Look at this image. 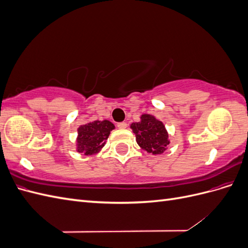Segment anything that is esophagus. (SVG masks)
Returning <instances> with one entry per match:
<instances>
[{
    "mask_svg": "<svg viewBox=\"0 0 248 248\" xmlns=\"http://www.w3.org/2000/svg\"><path fill=\"white\" fill-rule=\"evenodd\" d=\"M117 126H118V128H120V129H124L127 127V124L125 122H120V123L117 124Z\"/></svg>",
    "mask_w": 248,
    "mask_h": 248,
    "instance_id": "34e87169",
    "label": "esophagus"
}]
</instances>
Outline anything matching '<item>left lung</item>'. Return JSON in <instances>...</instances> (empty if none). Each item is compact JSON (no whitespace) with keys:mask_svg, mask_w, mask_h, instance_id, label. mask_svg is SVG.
Segmentation results:
<instances>
[{"mask_svg":"<svg viewBox=\"0 0 248 248\" xmlns=\"http://www.w3.org/2000/svg\"><path fill=\"white\" fill-rule=\"evenodd\" d=\"M130 128L136 134L139 146L148 153L162 154L170 144L166 127L152 115H141L140 121L132 123Z\"/></svg>","mask_w":248,"mask_h":248,"instance_id":"8db88e82","label":"left lung"}]
</instances>
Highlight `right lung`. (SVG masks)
<instances>
[{
    "label": "right lung",
    "instance_id": "obj_1",
    "mask_svg": "<svg viewBox=\"0 0 248 248\" xmlns=\"http://www.w3.org/2000/svg\"><path fill=\"white\" fill-rule=\"evenodd\" d=\"M112 129H115V125L108 120L80 125L78 129L77 151L84 155L98 153L106 145Z\"/></svg>",
    "mask_w": 248,
    "mask_h": 248
}]
</instances>
